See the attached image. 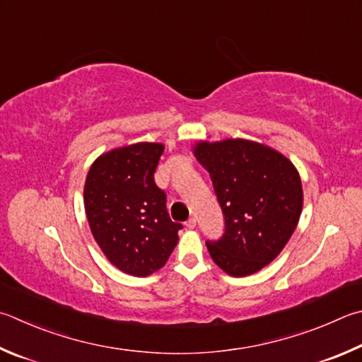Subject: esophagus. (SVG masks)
I'll list each match as a JSON object with an SVG mask.
<instances>
[{"label": "esophagus", "instance_id": "obj_1", "mask_svg": "<svg viewBox=\"0 0 362 362\" xmlns=\"http://www.w3.org/2000/svg\"><path fill=\"white\" fill-rule=\"evenodd\" d=\"M185 226H187L188 229H194V228H196V218H194V216H192V218L187 220Z\"/></svg>", "mask_w": 362, "mask_h": 362}]
</instances>
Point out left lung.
I'll list each match as a JSON object with an SVG mask.
<instances>
[{
  "instance_id": "obj_1",
  "label": "left lung",
  "mask_w": 362,
  "mask_h": 362,
  "mask_svg": "<svg viewBox=\"0 0 362 362\" xmlns=\"http://www.w3.org/2000/svg\"><path fill=\"white\" fill-rule=\"evenodd\" d=\"M194 156L209 170L225 216V233L206 245L215 264L233 277L261 271L298 226L302 183L293 163L245 139L199 142Z\"/></svg>"
}]
</instances>
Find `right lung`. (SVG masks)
Returning <instances> with one entry per match:
<instances>
[{
    "label": "right lung",
    "instance_id": "obj_1",
    "mask_svg": "<svg viewBox=\"0 0 362 362\" xmlns=\"http://www.w3.org/2000/svg\"><path fill=\"white\" fill-rule=\"evenodd\" d=\"M163 152L153 142L114 148L91 164L85 180L91 234L117 269L136 277L166 264L183 228L169 218L166 193L153 179Z\"/></svg>",
    "mask_w": 362,
    "mask_h": 362
}]
</instances>
